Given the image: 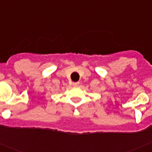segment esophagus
I'll return each instance as SVG.
<instances>
[{"label":"esophagus","mask_w":152,"mask_h":152,"mask_svg":"<svg viewBox=\"0 0 152 152\" xmlns=\"http://www.w3.org/2000/svg\"><path fill=\"white\" fill-rule=\"evenodd\" d=\"M79 84H80L79 82H73L72 83V85H73L74 87H77V86L79 85Z\"/></svg>","instance_id":"34e87169"}]
</instances>
